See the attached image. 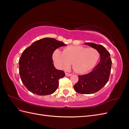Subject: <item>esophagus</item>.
I'll list each match as a JSON object with an SVG mask.
<instances>
[{
	"label": "esophagus",
	"instance_id": "obj_1",
	"mask_svg": "<svg viewBox=\"0 0 129 129\" xmlns=\"http://www.w3.org/2000/svg\"><path fill=\"white\" fill-rule=\"evenodd\" d=\"M65 74H66V76H71L72 75L71 74H69V73H66Z\"/></svg>",
	"mask_w": 129,
	"mask_h": 129
}]
</instances>
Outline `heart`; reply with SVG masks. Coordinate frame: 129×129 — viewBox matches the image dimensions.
Instances as JSON below:
<instances>
[{
  "mask_svg": "<svg viewBox=\"0 0 129 129\" xmlns=\"http://www.w3.org/2000/svg\"><path fill=\"white\" fill-rule=\"evenodd\" d=\"M99 57L100 54L96 49L80 46H68L62 53L56 49L53 54V59L58 68L66 70L72 63L73 70L78 73L90 71L94 67Z\"/></svg>",
  "mask_w": 129,
  "mask_h": 129,
  "instance_id": "1",
  "label": "heart"
}]
</instances>
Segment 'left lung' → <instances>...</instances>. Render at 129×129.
Returning <instances> with one entry per match:
<instances>
[{"instance_id": "8db88e82", "label": "left lung", "mask_w": 129, "mask_h": 129, "mask_svg": "<svg viewBox=\"0 0 129 129\" xmlns=\"http://www.w3.org/2000/svg\"><path fill=\"white\" fill-rule=\"evenodd\" d=\"M84 44L96 49L100 54V61L92 72L79 75V81L74 86L75 90L82 94H90L99 91L106 84L110 76L112 61L110 54L101 45L87 42Z\"/></svg>"}]
</instances>
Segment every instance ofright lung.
I'll return each mask as SVG.
<instances>
[{
	"label": "right lung",
	"mask_w": 129,
	"mask_h": 129,
	"mask_svg": "<svg viewBox=\"0 0 129 129\" xmlns=\"http://www.w3.org/2000/svg\"><path fill=\"white\" fill-rule=\"evenodd\" d=\"M67 45L53 38L34 41L24 50L19 61L22 83L29 91L38 95L52 94L58 87V80L64 72L56 69L52 55L55 50Z\"/></svg>",
	"instance_id": "1"
}]
</instances>
